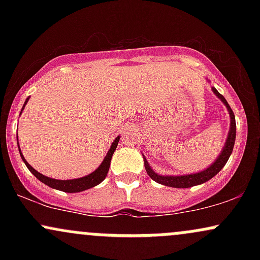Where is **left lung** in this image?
Listing matches in <instances>:
<instances>
[{"mask_svg":"<svg viewBox=\"0 0 260 260\" xmlns=\"http://www.w3.org/2000/svg\"><path fill=\"white\" fill-rule=\"evenodd\" d=\"M211 89H213V91L215 92L216 96L219 98V99H221L222 103L225 104L226 107H228V110L230 112V117H231V126H230V132H229V136H228V140H226L225 147H223L221 154L219 155V157H217L215 162H214L213 165L210 166V168H208L207 170H204V171H202V172H198V174L186 175V176H160V175L155 174L153 170L150 169L148 161L145 160V157H144L145 170H147L148 175L150 176L151 180H154L155 182H157V183L164 184V186H168V187L189 188V187L197 186V184L204 183V182H207V181L210 180V178H213L214 176H215L217 172H220V170H221L223 166H225V164L228 162L230 155H231L232 150H234L235 139H236L235 113H234V111H232L231 107H230V105L228 104V101H226L225 98H223L222 95L220 94V92L217 91L215 88H211Z\"/></svg>","mask_w":260,"mask_h":260,"instance_id":"1","label":"left lung"}]
</instances>
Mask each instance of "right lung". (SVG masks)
Masks as SVG:
<instances>
[{"instance_id": "1", "label": "right lung", "mask_w": 260, "mask_h": 260, "mask_svg": "<svg viewBox=\"0 0 260 260\" xmlns=\"http://www.w3.org/2000/svg\"><path fill=\"white\" fill-rule=\"evenodd\" d=\"M28 100H29V98L25 100L24 106H25V104L28 103ZM24 106H23V109H24ZM17 138H18V137H17ZM118 140H120V137H117V138L113 140V143H112L111 148H110L109 153H107L106 157L104 159L103 162H101V165L99 166V168L95 170L92 174L85 176V177L77 178V180L61 181V180H53V178L46 177V176L41 175L40 172H38L37 170L32 169L31 166L29 165L28 162H26L24 156H23L22 151H20V149H19V153H20V156H22L23 161L25 162L26 168L29 169V171H30L31 174L38 178V180H40L41 182H43V183L47 184V186L51 187V188H55V189L62 190V192L77 193V192H83V190H85V189H89V188L96 186V184H99L100 182H103L104 180H105L107 172H109V169H110V161H111L112 155H113V153H115L116 148H117Z\"/></svg>"}]
</instances>
